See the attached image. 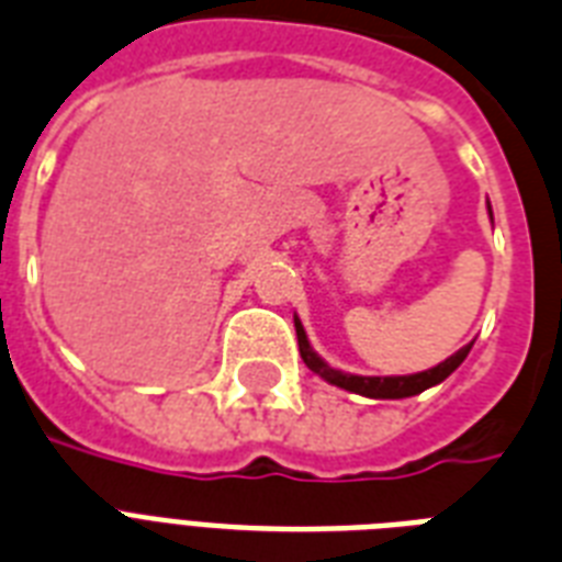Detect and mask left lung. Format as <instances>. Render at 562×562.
Instances as JSON below:
<instances>
[{
    "label": "left lung",
    "mask_w": 562,
    "mask_h": 562,
    "mask_svg": "<svg viewBox=\"0 0 562 562\" xmlns=\"http://www.w3.org/2000/svg\"><path fill=\"white\" fill-rule=\"evenodd\" d=\"M493 216V211H490ZM295 337H299V351H302V360L307 363L311 372H316L319 378H325L328 384L340 386V390H349V393L367 395V398H407V395H419L422 390L428 386L442 384L454 369L467 360L472 342L463 346L460 351H454L451 358H446L442 363H437L434 369H425V372H416V375H390V378H367V375H351V372H340V369L328 367L325 360L311 349L307 342V334H304L302 322L295 316Z\"/></svg>",
    "instance_id": "8db88e82"
}]
</instances>
